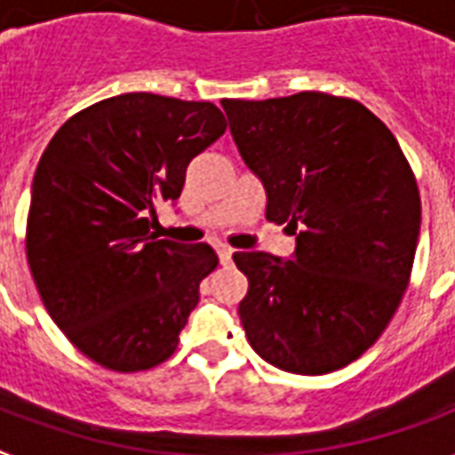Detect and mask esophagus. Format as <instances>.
<instances>
[{
	"instance_id": "34e87169",
	"label": "esophagus",
	"mask_w": 455,
	"mask_h": 455,
	"mask_svg": "<svg viewBox=\"0 0 455 455\" xmlns=\"http://www.w3.org/2000/svg\"><path fill=\"white\" fill-rule=\"evenodd\" d=\"M218 257H220V264H230L232 250L230 247H220V250H218Z\"/></svg>"
}]
</instances>
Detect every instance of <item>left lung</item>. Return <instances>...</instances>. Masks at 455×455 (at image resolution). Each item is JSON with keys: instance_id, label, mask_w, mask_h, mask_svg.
<instances>
[{"instance_id": "1", "label": "left lung", "mask_w": 455, "mask_h": 455, "mask_svg": "<svg viewBox=\"0 0 455 455\" xmlns=\"http://www.w3.org/2000/svg\"><path fill=\"white\" fill-rule=\"evenodd\" d=\"M232 140L267 191V220L296 235L291 259L235 251L250 281L247 339L271 366L320 376L380 337L419 240V191L395 135L354 99L300 92L220 101Z\"/></svg>"}]
</instances>
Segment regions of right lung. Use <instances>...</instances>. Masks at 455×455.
<instances>
[{
    "label": "right lung",
    "instance_id": "1",
    "mask_svg": "<svg viewBox=\"0 0 455 455\" xmlns=\"http://www.w3.org/2000/svg\"><path fill=\"white\" fill-rule=\"evenodd\" d=\"M225 128L211 101L132 92L72 116L43 152L26 257L52 323L96 363L145 371L177 349L218 254L150 228Z\"/></svg>",
    "mask_w": 455,
    "mask_h": 455
}]
</instances>
